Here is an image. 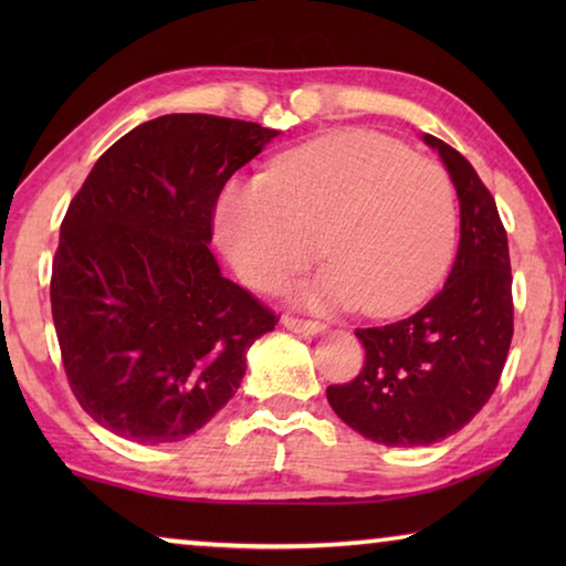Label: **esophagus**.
Here are the masks:
<instances>
[{
  "mask_svg": "<svg viewBox=\"0 0 566 566\" xmlns=\"http://www.w3.org/2000/svg\"><path fill=\"white\" fill-rule=\"evenodd\" d=\"M282 324L290 332H296V334H312V337H317V334H324L327 332V327H324L322 322H312V319H296V317H284Z\"/></svg>",
  "mask_w": 566,
  "mask_h": 566,
  "instance_id": "34e87169",
  "label": "esophagus"
}]
</instances>
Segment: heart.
Listing matches in <instances>:
<instances>
[{"instance_id":"1","label":"heart","mask_w":566,"mask_h":566,"mask_svg":"<svg viewBox=\"0 0 566 566\" xmlns=\"http://www.w3.org/2000/svg\"><path fill=\"white\" fill-rule=\"evenodd\" d=\"M214 234L239 280L272 290L317 252L306 306L389 317L432 292L457 237L454 187L434 161L375 132H337L276 157L264 179L234 177L217 197Z\"/></svg>"}]
</instances>
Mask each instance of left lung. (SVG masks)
I'll use <instances>...</instances> for the list:
<instances>
[{
  "mask_svg": "<svg viewBox=\"0 0 566 566\" xmlns=\"http://www.w3.org/2000/svg\"><path fill=\"white\" fill-rule=\"evenodd\" d=\"M459 199V249L447 282L411 317L357 329L367 361L327 399L344 424L385 447H429L490 401L512 344V270L500 212L474 167L421 134Z\"/></svg>",
  "mask_w": 566,
  "mask_h": 566,
  "instance_id": "obj_1",
  "label": "left lung"
}]
</instances>
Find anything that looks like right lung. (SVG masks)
<instances>
[{"instance_id":"1","label":"right lung","mask_w":566,"mask_h":566,"mask_svg":"<svg viewBox=\"0 0 566 566\" xmlns=\"http://www.w3.org/2000/svg\"><path fill=\"white\" fill-rule=\"evenodd\" d=\"M274 137L254 122L165 114L114 142L66 209L54 329L74 397L112 434H195L274 329V314L209 252L219 191Z\"/></svg>"}]
</instances>
